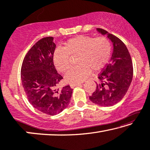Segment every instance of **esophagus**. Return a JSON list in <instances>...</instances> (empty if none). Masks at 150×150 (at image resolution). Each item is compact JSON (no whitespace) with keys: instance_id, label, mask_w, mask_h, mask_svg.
Segmentation results:
<instances>
[{"instance_id":"34e87169","label":"esophagus","mask_w":150,"mask_h":150,"mask_svg":"<svg viewBox=\"0 0 150 150\" xmlns=\"http://www.w3.org/2000/svg\"><path fill=\"white\" fill-rule=\"evenodd\" d=\"M81 83H73V84H71L70 85V87H71V88H74L75 87L81 86Z\"/></svg>"}]
</instances>
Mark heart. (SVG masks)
<instances>
[{
    "mask_svg": "<svg viewBox=\"0 0 150 150\" xmlns=\"http://www.w3.org/2000/svg\"><path fill=\"white\" fill-rule=\"evenodd\" d=\"M111 44L105 37L93 38L90 36L79 35L69 39L63 50H55L53 62L59 72L66 73L71 67V58L78 55L77 67L71 69L65 75V81L70 83L82 82L93 71L103 69L111 54Z\"/></svg>",
    "mask_w": 150,
    "mask_h": 150,
    "instance_id": "obj_1",
    "label": "heart"
}]
</instances>
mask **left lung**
I'll return each mask as SVG.
<instances>
[{
  "mask_svg": "<svg viewBox=\"0 0 150 150\" xmlns=\"http://www.w3.org/2000/svg\"><path fill=\"white\" fill-rule=\"evenodd\" d=\"M102 35H107L113 45L110 62L98 75L96 89L89 96L93 103L101 106H112L120 102L132 81L133 68L131 55L119 38L103 29L97 28Z\"/></svg>",
  "mask_w": 150,
  "mask_h": 150,
  "instance_id": "obj_1",
  "label": "left lung"
}]
</instances>
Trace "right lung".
Listing matches in <instances>:
<instances>
[{
  "label": "right lung",
  "instance_id": "right-lung-1",
  "mask_svg": "<svg viewBox=\"0 0 150 150\" xmlns=\"http://www.w3.org/2000/svg\"><path fill=\"white\" fill-rule=\"evenodd\" d=\"M53 40L46 37L37 42L25 55L21 70L28 101L38 110L52 116L67 107L73 92L70 86L57 88L62 77L54 65L56 44Z\"/></svg>",
  "mask_w": 150,
  "mask_h": 150
}]
</instances>
